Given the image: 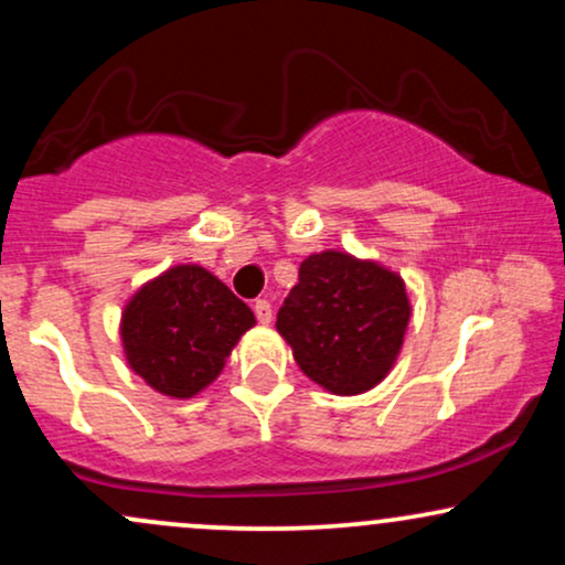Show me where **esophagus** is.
I'll list each match as a JSON object with an SVG mask.
<instances>
[{
    "mask_svg": "<svg viewBox=\"0 0 565 565\" xmlns=\"http://www.w3.org/2000/svg\"><path fill=\"white\" fill-rule=\"evenodd\" d=\"M252 308H255V316L260 323H270V319H274V308H270L268 300H255Z\"/></svg>",
    "mask_w": 565,
    "mask_h": 565,
    "instance_id": "1",
    "label": "esophagus"
}]
</instances>
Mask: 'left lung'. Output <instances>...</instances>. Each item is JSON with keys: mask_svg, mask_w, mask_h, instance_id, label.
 <instances>
[{"mask_svg": "<svg viewBox=\"0 0 565 565\" xmlns=\"http://www.w3.org/2000/svg\"><path fill=\"white\" fill-rule=\"evenodd\" d=\"M412 319L395 270L348 252L305 257L300 281L278 310L276 329L297 366L334 395L372 391L398 359Z\"/></svg>", "mask_w": 565, "mask_h": 565, "instance_id": "left-lung-1", "label": "left lung"}]
</instances>
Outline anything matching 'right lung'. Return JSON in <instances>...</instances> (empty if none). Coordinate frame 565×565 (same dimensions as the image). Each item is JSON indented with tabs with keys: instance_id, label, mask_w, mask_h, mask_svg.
Masks as SVG:
<instances>
[{
	"instance_id": "right-lung-1",
	"label": "right lung",
	"mask_w": 565,
	"mask_h": 565,
	"mask_svg": "<svg viewBox=\"0 0 565 565\" xmlns=\"http://www.w3.org/2000/svg\"><path fill=\"white\" fill-rule=\"evenodd\" d=\"M249 305L201 265H174L135 291L121 313L127 364L153 391L193 398L223 372L246 329Z\"/></svg>"
}]
</instances>
